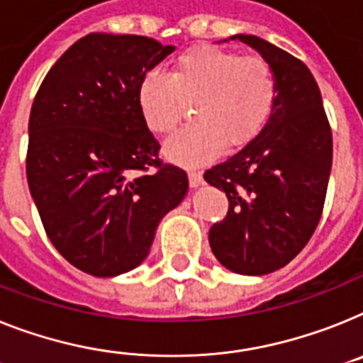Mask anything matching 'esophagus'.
Instances as JSON below:
<instances>
[{"instance_id": "esophagus-1", "label": "esophagus", "mask_w": 363, "mask_h": 363, "mask_svg": "<svg viewBox=\"0 0 363 363\" xmlns=\"http://www.w3.org/2000/svg\"><path fill=\"white\" fill-rule=\"evenodd\" d=\"M188 179H190L191 188H196V186H199V184H203V173L196 172V169H190V172H188Z\"/></svg>"}]
</instances>
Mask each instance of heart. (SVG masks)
<instances>
[{
	"label": "heart",
	"instance_id": "b5f03b06",
	"mask_svg": "<svg viewBox=\"0 0 363 363\" xmlns=\"http://www.w3.org/2000/svg\"><path fill=\"white\" fill-rule=\"evenodd\" d=\"M279 99L273 64L260 55L199 45L173 62L169 75L147 72L138 84L140 114L155 135H172L186 105L196 123L166 144L172 160L188 166L205 164L223 147L249 145L269 123Z\"/></svg>",
	"mask_w": 363,
	"mask_h": 363
}]
</instances>
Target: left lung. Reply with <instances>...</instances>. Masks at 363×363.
<instances>
[{
  "instance_id": "8db88e82",
  "label": "left lung",
  "mask_w": 363,
  "mask_h": 363,
  "mask_svg": "<svg viewBox=\"0 0 363 363\" xmlns=\"http://www.w3.org/2000/svg\"><path fill=\"white\" fill-rule=\"evenodd\" d=\"M273 64L279 99L251 144L205 172L227 194L225 219L210 227L212 252L240 275H267L294 260L323 214L332 167V129L308 66L252 35H236Z\"/></svg>"
}]
</instances>
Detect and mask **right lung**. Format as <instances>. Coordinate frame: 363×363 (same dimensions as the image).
<instances>
[{
    "instance_id": "1",
    "label": "right lung",
    "mask_w": 363,
    "mask_h": 363,
    "mask_svg": "<svg viewBox=\"0 0 363 363\" xmlns=\"http://www.w3.org/2000/svg\"><path fill=\"white\" fill-rule=\"evenodd\" d=\"M175 50L140 35L90 33L55 62L29 116L27 182L55 249L114 277L149 255L160 219L188 191L140 114L145 73Z\"/></svg>"
}]
</instances>
